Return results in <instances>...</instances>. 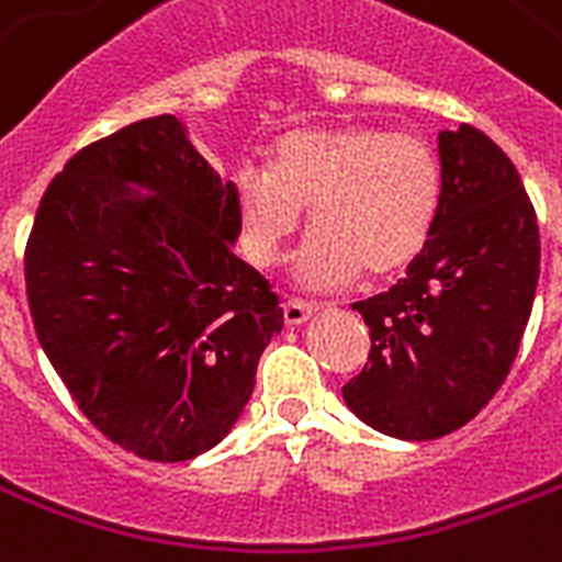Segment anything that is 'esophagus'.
Here are the masks:
<instances>
[{"instance_id":"obj_1","label":"esophagus","mask_w":562,"mask_h":562,"mask_svg":"<svg viewBox=\"0 0 562 562\" xmlns=\"http://www.w3.org/2000/svg\"><path fill=\"white\" fill-rule=\"evenodd\" d=\"M315 312H318V306H315V303H306V300L291 297L289 303L282 306V318H285V324H289V327H297V324H303V321H310Z\"/></svg>"}]
</instances>
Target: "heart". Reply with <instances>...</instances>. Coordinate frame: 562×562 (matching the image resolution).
Wrapping results in <instances>:
<instances>
[{
    "label": "heart",
    "instance_id": "heart-1",
    "mask_svg": "<svg viewBox=\"0 0 562 562\" xmlns=\"http://www.w3.org/2000/svg\"><path fill=\"white\" fill-rule=\"evenodd\" d=\"M439 203L434 149L376 126L294 128L273 144L271 167L244 165L233 177L244 252L256 265L280 259L310 205L315 233L297 256V277L310 289L406 268L434 233Z\"/></svg>",
    "mask_w": 562,
    "mask_h": 562
}]
</instances>
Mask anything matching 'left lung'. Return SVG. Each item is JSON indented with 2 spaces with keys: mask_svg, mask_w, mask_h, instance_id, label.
Wrapping results in <instances>:
<instances>
[{
  "mask_svg": "<svg viewBox=\"0 0 562 562\" xmlns=\"http://www.w3.org/2000/svg\"><path fill=\"white\" fill-rule=\"evenodd\" d=\"M442 203L397 280L353 310L371 353L345 404L397 439H439L490 404L516 362L539 280V226L507 153L481 128L439 135Z\"/></svg>",
  "mask_w": 562,
  "mask_h": 562,
  "instance_id": "obj_1",
  "label": "left lung"
}]
</instances>
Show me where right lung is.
<instances>
[{"instance_id": "1", "label": "right lung", "mask_w": 562, "mask_h": 562, "mask_svg": "<svg viewBox=\"0 0 562 562\" xmlns=\"http://www.w3.org/2000/svg\"><path fill=\"white\" fill-rule=\"evenodd\" d=\"M238 233L233 182L173 114L88 144L41 196L25 244L34 333L85 418L123 451L194 460L250 401L282 310L233 252Z\"/></svg>"}]
</instances>
